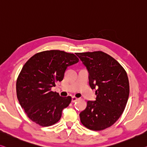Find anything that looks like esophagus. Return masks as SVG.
I'll return each instance as SVG.
<instances>
[{
  "label": "esophagus",
  "instance_id": "34e87169",
  "mask_svg": "<svg viewBox=\"0 0 147 147\" xmlns=\"http://www.w3.org/2000/svg\"><path fill=\"white\" fill-rule=\"evenodd\" d=\"M78 98H76V97L73 96V97H72V98H71V102H75L76 101L78 100Z\"/></svg>",
  "mask_w": 147,
  "mask_h": 147
}]
</instances>
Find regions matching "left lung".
I'll use <instances>...</instances> for the list:
<instances>
[{
    "instance_id": "obj_1",
    "label": "left lung",
    "mask_w": 147,
    "mask_h": 147,
    "mask_svg": "<svg viewBox=\"0 0 147 147\" xmlns=\"http://www.w3.org/2000/svg\"><path fill=\"white\" fill-rule=\"evenodd\" d=\"M76 55L86 67L89 85L96 95L80 112L81 122L91 130H103L116 122L125 109L129 94L127 73L118 61L102 51Z\"/></svg>"
}]
</instances>
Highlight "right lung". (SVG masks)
I'll return each mask as SVG.
<instances>
[{"label":"right lung","instance_id":"right-lung-1","mask_svg":"<svg viewBox=\"0 0 147 147\" xmlns=\"http://www.w3.org/2000/svg\"><path fill=\"white\" fill-rule=\"evenodd\" d=\"M78 62L74 54L52 50L35 54L24 64L17 79L16 93L29 119L43 127L60 120L71 97L60 96L51 88L62 81L67 67Z\"/></svg>","mask_w":147,"mask_h":147}]
</instances>
